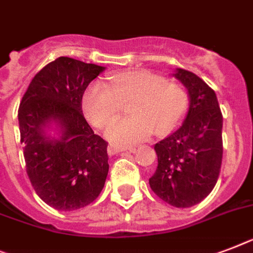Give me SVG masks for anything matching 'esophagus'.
<instances>
[{"instance_id":"34e87169","label":"esophagus","mask_w":253,"mask_h":253,"mask_svg":"<svg viewBox=\"0 0 253 253\" xmlns=\"http://www.w3.org/2000/svg\"><path fill=\"white\" fill-rule=\"evenodd\" d=\"M135 152V148L132 147H121V145H109L108 148V153L109 156H114L117 153H120V152Z\"/></svg>"}]
</instances>
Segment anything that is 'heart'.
Instances as JSON below:
<instances>
[{
  "mask_svg": "<svg viewBox=\"0 0 253 253\" xmlns=\"http://www.w3.org/2000/svg\"><path fill=\"white\" fill-rule=\"evenodd\" d=\"M110 88L89 84L82 97L87 120L96 127L106 126L128 105L132 116L113 122L106 137L117 144H133L155 132L168 136L183 123L190 106L186 88L178 82L149 70L121 71L109 77Z\"/></svg>",
  "mask_w": 253,
  "mask_h": 253,
  "instance_id": "b5f03b06",
  "label": "heart"
}]
</instances>
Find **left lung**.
Returning <instances> with one entry per match:
<instances>
[{
	"label": "left lung",
	"mask_w": 253,
	"mask_h": 253,
	"mask_svg": "<svg viewBox=\"0 0 253 253\" xmlns=\"http://www.w3.org/2000/svg\"><path fill=\"white\" fill-rule=\"evenodd\" d=\"M188 92L182 126L155 145L157 169L149 186L175 208L199 204L214 188L222 164V113L214 91L191 71L173 74Z\"/></svg>",
	"instance_id": "left-lung-1"
}]
</instances>
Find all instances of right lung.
Wrapping results in <instances>:
<instances>
[{
  "instance_id": "obj_1",
  "label": "right lung",
  "mask_w": 253,
  "mask_h": 253,
  "mask_svg": "<svg viewBox=\"0 0 253 253\" xmlns=\"http://www.w3.org/2000/svg\"><path fill=\"white\" fill-rule=\"evenodd\" d=\"M105 67L59 57L39 71L19 110L20 141L31 184L52 208L71 212L97 199L109 171L108 143L93 132L82 97ZM56 127L59 136L47 130Z\"/></svg>"
}]
</instances>
